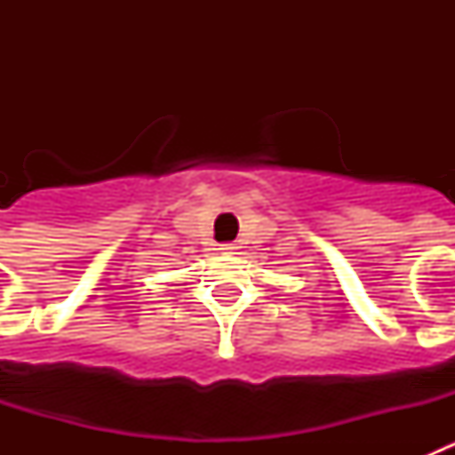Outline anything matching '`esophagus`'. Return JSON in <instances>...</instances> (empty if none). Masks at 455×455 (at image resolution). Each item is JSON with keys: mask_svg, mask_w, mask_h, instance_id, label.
Wrapping results in <instances>:
<instances>
[{"mask_svg": "<svg viewBox=\"0 0 455 455\" xmlns=\"http://www.w3.org/2000/svg\"><path fill=\"white\" fill-rule=\"evenodd\" d=\"M236 248H239V246H236L235 241H228V243H220V251H223V252H235Z\"/></svg>", "mask_w": 455, "mask_h": 455, "instance_id": "obj_1", "label": "esophagus"}]
</instances>
